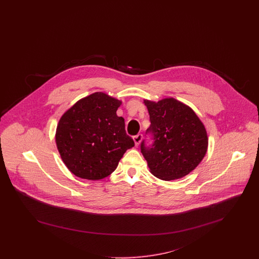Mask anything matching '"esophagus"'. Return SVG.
Returning a JSON list of instances; mask_svg holds the SVG:
<instances>
[{
    "label": "esophagus",
    "mask_w": 259,
    "mask_h": 259,
    "mask_svg": "<svg viewBox=\"0 0 259 259\" xmlns=\"http://www.w3.org/2000/svg\"><path fill=\"white\" fill-rule=\"evenodd\" d=\"M142 138H143L142 134H138V135L133 137V140H134V143H135L136 146H139V145H140V143H141V141H142Z\"/></svg>",
    "instance_id": "1"
}]
</instances>
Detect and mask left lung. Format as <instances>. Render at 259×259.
Returning a JSON list of instances; mask_svg holds the SVG:
<instances>
[{
	"mask_svg": "<svg viewBox=\"0 0 259 259\" xmlns=\"http://www.w3.org/2000/svg\"><path fill=\"white\" fill-rule=\"evenodd\" d=\"M148 108L154 143L141 151L148 162L149 172L162 181L182 179L192 172L203 160L208 149L205 125L195 111L172 98L158 102L144 100Z\"/></svg>",
	"mask_w": 259,
	"mask_h": 259,
	"instance_id": "8db88e82",
	"label": "left lung"
}]
</instances>
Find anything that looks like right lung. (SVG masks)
<instances>
[{"label": "right lung", "instance_id": "obj_1", "mask_svg": "<svg viewBox=\"0 0 259 259\" xmlns=\"http://www.w3.org/2000/svg\"><path fill=\"white\" fill-rule=\"evenodd\" d=\"M121 101L104 92L78 100L63 113L55 142L61 159L75 177L99 181L113 172L134 141L116 111Z\"/></svg>", "mask_w": 259, "mask_h": 259}]
</instances>
